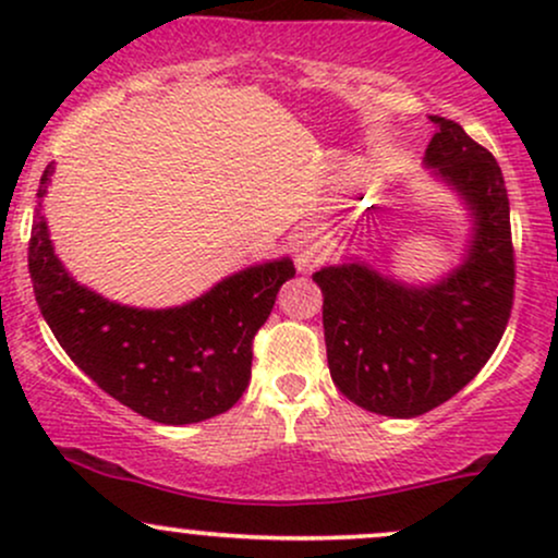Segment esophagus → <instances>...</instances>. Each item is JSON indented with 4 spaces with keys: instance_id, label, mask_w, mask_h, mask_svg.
I'll use <instances>...</instances> for the list:
<instances>
[{
    "instance_id": "34e87169",
    "label": "esophagus",
    "mask_w": 558,
    "mask_h": 558,
    "mask_svg": "<svg viewBox=\"0 0 558 558\" xmlns=\"http://www.w3.org/2000/svg\"><path fill=\"white\" fill-rule=\"evenodd\" d=\"M293 259H296V267L301 272L312 270L317 262H323V241L315 230H301V233L293 235L291 243Z\"/></svg>"
}]
</instances>
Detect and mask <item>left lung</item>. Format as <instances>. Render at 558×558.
I'll use <instances>...</instances> for the list:
<instances>
[{"label":"left lung","instance_id":"1","mask_svg":"<svg viewBox=\"0 0 558 558\" xmlns=\"http://www.w3.org/2000/svg\"><path fill=\"white\" fill-rule=\"evenodd\" d=\"M430 120L438 131L425 165L475 215L464 265L427 288L396 283L356 262L312 275L323 288L332 383L356 407L401 420L440 407L485 367L514 304V246L501 168L462 125L438 114Z\"/></svg>","mask_w":558,"mask_h":558}]
</instances>
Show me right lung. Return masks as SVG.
<instances>
[{
  "label": "right lung",
  "mask_w": 558,
  "mask_h": 558,
  "mask_svg": "<svg viewBox=\"0 0 558 558\" xmlns=\"http://www.w3.org/2000/svg\"><path fill=\"white\" fill-rule=\"evenodd\" d=\"M38 183L28 241L36 304L65 354L112 399L162 425H191L228 412L252 377L254 336L270 317L293 262L248 267L175 310H133L88 291L54 257Z\"/></svg>",
  "instance_id": "right-lung-1"
}]
</instances>
